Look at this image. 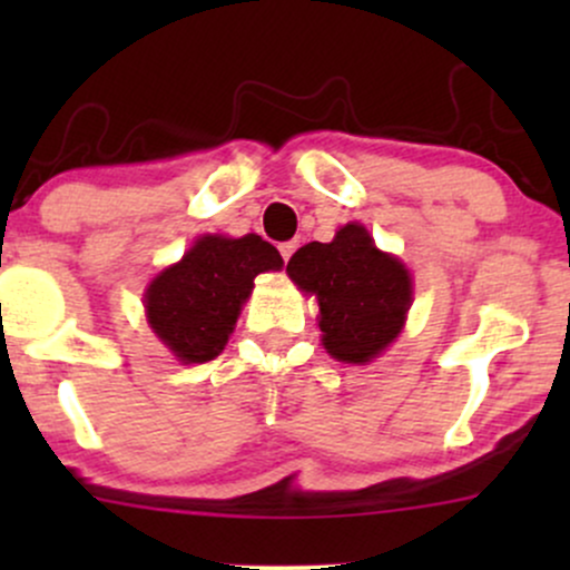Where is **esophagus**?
<instances>
[{"mask_svg":"<svg viewBox=\"0 0 570 570\" xmlns=\"http://www.w3.org/2000/svg\"><path fill=\"white\" fill-rule=\"evenodd\" d=\"M278 252H281V257H284V263H289L292 254L297 252V240H286V244L278 246Z\"/></svg>","mask_w":570,"mask_h":570,"instance_id":"obj_1","label":"esophagus"}]
</instances>
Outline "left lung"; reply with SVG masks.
<instances>
[{
	"mask_svg": "<svg viewBox=\"0 0 570 570\" xmlns=\"http://www.w3.org/2000/svg\"><path fill=\"white\" fill-rule=\"evenodd\" d=\"M286 273L316 294L326 353L345 364H367L399 337L412 305L410 271L375 246L367 227H340L330 244H305Z\"/></svg>",
	"mask_w": 570,
	"mask_h": 570,
	"instance_id": "obj_1",
	"label": "left lung"
}]
</instances>
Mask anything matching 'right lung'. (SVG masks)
<instances>
[{"mask_svg": "<svg viewBox=\"0 0 570 570\" xmlns=\"http://www.w3.org/2000/svg\"><path fill=\"white\" fill-rule=\"evenodd\" d=\"M281 265L278 248L254 233L244 238L203 235L147 286V322L176 362H212L225 351L254 278Z\"/></svg>", "mask_w": 570, "mask_h": 570, "instance_id": "add662e5", "label": "right lung"}]
</instances>
